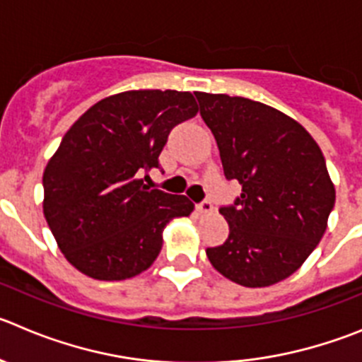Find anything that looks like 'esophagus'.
<instances>
[{"instance_id": "esophagus-1", "label": "esophagus", "mask_w": 362, "mask_h": 362, "mask_svg": "<svg viewBox=\"0 0 362 362\" xmlns=\"http://www.w3.org/2000/svg\"><path fill=\"white\" fill-rule=\"evenodd\" d=\"M197 211L199 214H211L214 211V204L210 203V201H203V203L197 204Z\"/></svg>"}]
</instances>
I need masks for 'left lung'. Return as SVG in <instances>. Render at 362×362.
<instances>
[{
	"mask_svg": "<svg viewBox=\"0 0 362 362\" xmlns=\"http://www.w3.org/2000/svg\"><path fill=\"white\" fill-rule=\"evenodd\" d=\"M226 179L242 194L221 208L230 237L208 247L215 269L244 287H269L301 267L336 203L323 152L301 124L262 102L195 93Z\"/></svg>",
	"mask_w": 362,
	"mask_h": 362,
	"instance_id": "8db88e82",
	"label": "left lung"
}]
</instances>
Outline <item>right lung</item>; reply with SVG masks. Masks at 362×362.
I'll use <instances>...</instances> for the list:
<instances>
[{
  "label": "right lung",
  "instance_id": "right-lung-1",
  "mask_svg": "<svg viewBox=\"0 0 362 362\" xmlns=\"http://www.w3.org/2000/svg\"><path fill=\"white\" fill-rule=\"evenodd\" d=\"M197 111L190 91L132 89L102 98L69 127L42 174V211L75 269L115 281L151 267L165 226L194 203L151 190L144 175L159 168L168 132Z\"/></svg>",
  "mask_w": 362,
  "mask_h": 362
}]
</instances>
